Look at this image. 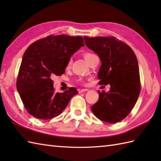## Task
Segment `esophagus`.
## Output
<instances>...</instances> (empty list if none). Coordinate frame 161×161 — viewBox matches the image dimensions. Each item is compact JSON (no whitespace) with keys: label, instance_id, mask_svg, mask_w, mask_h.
<instances>
[{"label":"esophagus","instance_id":"34e87169","mask_svg":"<svg viewBox=\"0 0 161 161\" xmlns=\"http://www.w3.org/2000/svg\"><path fill=\"white\" fill-rule=\"evenodd\" d=\"M88 89H79V93H84V92H86V91H88Z\"/></svg>","mask_w":161,"mask_h":161}]
</instances>
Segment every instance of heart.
Segmentation results:
<instances>
[{
    "mask_svg": "<svg viewBox=\"0 0 161 161\" xmlns=\"http://www.w3.org/2000/svg\"><path fill=\"white\" fill-rule=\"evenodd\" d=\"M95 55V54L91 53H84V58L85 59H86L87 61V62L88 63L90 61V60L93 58V57H94ZM72 61H73V60H72V58H70V59L68 60V64H67V67H70V65L72 64Z\"/></svg>",
    "mask_w": 161,
    "mask_h": 161,
    "instance_id": "1",
    "label": "heart"
}]
</instances>
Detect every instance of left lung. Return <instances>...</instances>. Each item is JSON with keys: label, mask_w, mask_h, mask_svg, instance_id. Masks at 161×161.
I'll return each mask as SVG.
<instances>
[{"label": "left lung", "mask_w": 161, "mask_h": 161, "mask_svg": "<svg viewBox=\"0 0 161 161\" xmlns=\"http://www.w3.org/2000/svg\"><path fill=\"white\" fill-rule=\"evenodd\" d=\"M85 44L100 57L99 84H110V91H98L99 100L91 107L101 120L116 123L131 111L141 92L137 58L131 47L114 36H84Z\"/></svg>", "instance_id": "1"}]
</instances>
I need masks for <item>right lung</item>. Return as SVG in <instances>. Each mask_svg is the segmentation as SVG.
Here are the masks:
<instances>
[{"mask_svg": "<svg viewBox=\"0 0 161 161\" xmlns=\"http://www.w3.org/2000/svg\"><path fill=\"white\" fill-rule=\"evenodd\" d=\"M84 46V39L80 36L49 35L32 43L25 50L16 88L24 107L33 117L40 119L56 117L78 93L73 87L55 93L51 77L64 74L70 57Z\"/></svg>", "mask_w": 161, "mask_h": 161, "instance_id": "right-lung-1", "label": "right lung"}]
</instances>
